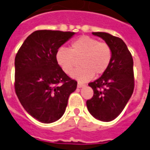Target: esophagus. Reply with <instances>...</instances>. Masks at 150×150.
Returning a JSON list of instances; mask_svg holds the SVG:
<instances>
[{"label": "esophagus", "mask_w": 150, "mask_h": 150, "mask_svg": "<svg viewBox=\"0 0 150 150\" xmlns=\"http://www.w3.org/2000/svg\"><path fill=\"white\" fill-rule=\"evenodd\" d=\"M85 84H83V83H78V84H77V87H78L79 88H83V87H84Z\"/></svg>", "instance_id": "esophagus-1"}]
</instances>
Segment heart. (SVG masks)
Wrapping results in <instances>:
<instances>
[{"instance_id":"1","label":"heart","mask_w":150,"mask_h":150,"mask_svg":"<svg viewBox=\"0 0 150 150\" xmlns=\"http://www.w3.org/2000/svg\"><path fill=\"white\" fill-rule=\"evenodd\" d=\"M112 52L110 46L104 42L90 36H82L75 40L71 48L60 47L55 54L56 61L66 74L70 75L78 65L80 68L72 73V77L80 82H86L96 74L100 75L110 65Z\"/></svg>"}]
</instances>
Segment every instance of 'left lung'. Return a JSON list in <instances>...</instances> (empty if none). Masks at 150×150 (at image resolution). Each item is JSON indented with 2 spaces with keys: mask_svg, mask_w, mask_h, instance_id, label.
<instances>
[{
  "mask_svg": "<svg viewBox=\"0 0 150 150\" xmlns=\"http://www.w3.org/2000/svg\"><path fill=\"white\" fill-rule=\"evenodd\" d=\"M110 46L112 61L101 77L89 83L94 95L87 100V107L95 118L111 121L121 113L134 89L133 60L121 38L104 32H93Z\"/></svg>",
  "mask_w": 150,
  "mask_h": 150,
  "instance_id": "1",
  "label": "left lung"
}]
</instances>
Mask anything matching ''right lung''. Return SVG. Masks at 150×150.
<instances>
[{
	"label": "right lung",
	"mask_w": 150,
	"mask_h": 150,
	"mask_svg": "<svg viewBox=\"0 0 150 150\" xmlns=\"http://www.w3.org/2000/svg\"><path fill=\"white\" fill-rule=\"evenodd\" d=\"M75 34L36 30L28 36L15 57V92L25 110L38 121L54 122L64 114L77 81L56 61L60 46Z\"/></svg>",
	"instance_id": "obj_1"
}]
</instances>
